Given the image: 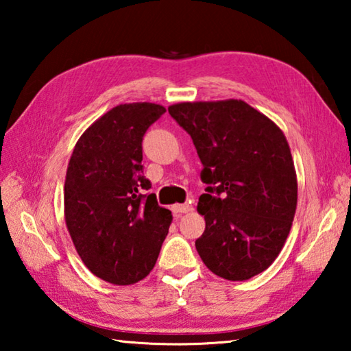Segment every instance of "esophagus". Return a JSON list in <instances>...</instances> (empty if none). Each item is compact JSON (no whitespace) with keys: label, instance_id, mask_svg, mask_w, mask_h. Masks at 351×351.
Returning a JSON list of instances; mask_svg holds the SVG:
<instances>
[{"label":"esophagus","instance_id":"1","mask_svg":"<svg viewBox=\"0 0 351 351\" xmlns=\"http://www.w3.org/2000/svg\"><path fill=\"white\" fill-rule=\"evenodd\" d=\"M171 210H173L176 217H180V215H182V213H187L192 210V206L190 204H175L173 207H171Z\"/></svg>","mask_w":351,"mask_h":351}]
</instances>
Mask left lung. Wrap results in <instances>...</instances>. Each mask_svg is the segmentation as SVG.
<instances>
[{
    "label": "left lung",
    "instance_id": "obj_1",
    "mask_svg": "<svg viewBox=\"0 0 351 351\" xmlns=\"http://www.w3.org/2000/svg\"><path fill=\"white\" fill-rule=\"evenodd\" d=\"M170 116L186 130L207 186L195 241L213 274L243 282L268 269L287 241L297 207V175L277 123L245 100L181 102Z\"/></svg>",
    "mask_w": 351,
    "mask_h": 351
}]
</instances>
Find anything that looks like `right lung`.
Returning a JSON list of instances; mask_svg holds the SVG:
<instances>
[{
	"instance_id": "obj_1",
	"label": "right lung",
	"mask_w": 351,
	"mask_h": 351,
	"mask_svg": "<svg viewBox=\"0 0 351 351\" xmlns=\"http://www.w3.org/2000/svg\"><path fill=\"white\" fill-rule=\"evenodd\" d=\"M159 104L117 105L77 141L64 180V221L77 254L94 276L133 285L156 263L169 234L171 212L142 169V138L164 114Z\"/></svg>"
}]
</instances>
